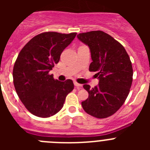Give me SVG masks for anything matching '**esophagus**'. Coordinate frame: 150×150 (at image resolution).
<instances>
[{
	"mask_svg": "<svg viewBox=\"0 0 150 150\" xmlns=\"http://www.w3.org/2000/svg\"><path fill=\"white\" fill-rule=\"evenodd\" d=\"M74 86H75V87H76L77 88H81L82 86H83L81 84H79V83H76V82H74Z\"/></svg>",
	"mask_w": 150,
	"mask_h": 150,
	"instance_id": "esophagus-1",
	"label": "esophagus"
}]
</instances>
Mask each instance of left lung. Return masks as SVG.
<instances>
[{
    "instance_id": "8db88e82",
    "label": "left lung",
    "mask_w": 150,
    "mask_h": 150,
    "mask_svg": "<svg viewBox=\"0 0 150 150\" xmlns=\"http://www.w3.org/2000/svg\"><path fill=\"white\" fill-rule=\"evenodd\" d=\"M77 38L89 47L92 59L89 71L97 72L99 79L95 88L83 85L88 98L82 102V107L94 117H109L122 106L129 94L133 79L132 62L124 46L102 30L81 33Z\"/></svg>"
}]
</instances>
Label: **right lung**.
<instances>
[{
  "label": "right lung",
  "instance_id": "1",
  "mask_svg": "<svg viewBox=\"0 0 150 150\" xmlns=\"http://www.w3.org/2000/svg\"><path fill=\"white\" fill-rule=\"evenodd\" d=\"M76 33H41L26 43L14 64L13 83L21 101L33 115L47 118L62 110L74 88L71 79L59 81L50 74Z\"/></svg>",
  "mask_w": 150,
  "mask_h": 150
}]
</instances>
